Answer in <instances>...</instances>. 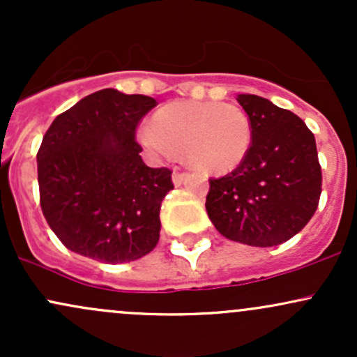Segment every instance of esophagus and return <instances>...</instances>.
<instances>
[{
  "label": "esophagus",
  "mask_w": 357,
  "mask_h": 357,
  "mask_svg": "<svg viewBox=\"0 0 357 357\" xmlns=\"http://www.w3.org/2000/svg\"><path fill=\"white\" fill-rule=\"evenodd\" d=\"M184 178H186V173H181V171H174V173H173L174 186H179V184H183Z\"/></svg>",
  "instance_id": "34e87169"
}]
</instances>
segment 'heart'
Returning a JSON list of instances; mask_svg holds the SVG:
<instances>
[{
    "label": "heart",
    "mask_w": 357,
    "mask_h": 357,
    "mask_svg": "<svg viewBox=\"0 0 357 357\" xmlns=\"http://www.w3.org/2000/svg\"><path fill=\"white\" fill-rule=\"evenodd\" d=\"M139 141L159 158L169 159L174 151H184L196 169L227 173L247 158L252 122L236 105L178 100L154 114L153 127H142Z\"/></svg>",
    "instance_id": "obj_1"
}]
</instances>
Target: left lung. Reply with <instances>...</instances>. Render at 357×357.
Segmentation results:
<instances>
[{
	"instance_id": "obj_1",
	"label": "left lung",
	"mask_w": 357,
	"mask_h": 357,
	"mask_svg": "<svg viewBox=\"0 0 357 357\" xmlns=\"http://www.w3.org/2000/svg\"><path fill=\"white\" fill-rule=\"evenodd\" d=\"M252 146L236 169L210 179L206 211L228 240L275 247L309 223L322 191L315 137L301 117L268 99L240 93Z\"/></svg>"
}]
</instances>
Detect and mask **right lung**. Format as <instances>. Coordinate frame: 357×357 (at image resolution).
I'll list each match as a JSON object with an SVG mask.
<instances>
[{"label": "right lung", "instance_id": "obj_1", "mask_svg": "<svg viewBox=\"0 0 357 357\" xmlns=\"http://www.w3.org/2000/svg\"><path fill=\"white\" fill-rule=\"evenodd\" d=\"M158 102L104 89L56 116L36 154L40 206L72 252L104 264L147 255L159 241L167 167L141 158L136 127Z\"/></svg>", "mask_w": 357, "mask_h": 357}]
</instances>
